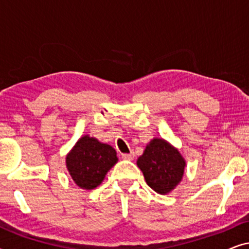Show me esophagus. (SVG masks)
<instances>
[{
    "label": "esophagus",
    "mask_w": 249,
    "mask_h": 249,
    "mask_svg": "<svg viewBox=\"0 0 249 249\" xmlns=\"http://www.w3.org/2000/svg\"><path fill=\"white\" fill-rule=\"evenodd\" d=\"M121 156H122V159H124V160L132 161V160H134V158H135V154H134V152H131V153H128V154H122Z\"/></svg>",
    "instance_id": "obj_1"
}]
</instances>
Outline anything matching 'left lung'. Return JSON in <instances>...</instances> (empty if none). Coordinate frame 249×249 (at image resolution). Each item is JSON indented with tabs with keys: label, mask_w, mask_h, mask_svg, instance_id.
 <instances>
[{
	"label": "left lung",
	"mask_w": 249,
	"mask_h": 249,
	"mask_svg": "<svg viewBox=\"0 0 249 249\" xmlns=\"http://www.w3.org/2000/svg\"><path fill=\"white\" fill-rule=\"evenodd\" d=\"M146 183L158 194H168L181 181L186 162L178 149L162 138H154L137 160Z\"/></svg>",
	"instance_id": "obj_1"
}]
</instances>
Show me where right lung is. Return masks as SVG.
<instances>
[{"label": "right lung", "mask_w": 249, "mask_h": 249, "mask_svg": "<svg viewBox=\"0 0 249 249\" xmlns=\"http://www.w3.org/2000/svg\"><path fill=\"white\" fill-rule=\"evenodd\" d=\"M118 162L112 146L85 135L76 142L66 158L68 171L77 186L94 189L101 185L108 170Z\"/></svg>", "instance_id": "right-lung-1"}]
</instances>
